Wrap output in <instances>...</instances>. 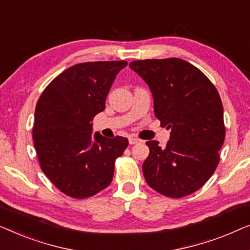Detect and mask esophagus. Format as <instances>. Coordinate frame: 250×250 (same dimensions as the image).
<instances>
[{
	"instance_id": "obj_1",
	"label": "esophagus",
	"mask_w": 250,
	"mask_h": 250,
	"mask_svg": "<svg viewBox=\"0 0 250 250\" xmlns=\"http://www.w3.org/2000/svg\"><path fill=\"white\" fill-rule=\"evenodd\" d=\"M140 142H142V140L138 139V138H135V137H130V138H129L130 145H135V144H138Z\"/></svg>"
}]
</instances>
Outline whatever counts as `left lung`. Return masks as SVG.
I'll return each mask as SVG.
<instances>
[{
	"label": "left lung",
	"instance_id": "1",
	"mask_svg": "<svg viewBox=\"0 0 250 250\" xmlns=\"http://www.w3.org/2000/svg\"><path fill=\"white\" fill-rule=\"evenodd\" d=\"M154 98L161 125L171 129L165 148L149 140L144 177L154 190L181 198L202 188L220 162L226 138L223 106L219 91L198 68L177 58L130 62Z\"/></svg>",
	"mask_w": 250,
	"mask_h": 250
}]
</instances>
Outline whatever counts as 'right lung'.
<instances>
[{"mask_svg":"<svg viewBox=\"0 0 250 250\" xmlns=\"http://www.w3.org/2000/svg\"><path fill=\"white\" fill-rule=\"evenodd\" d=\"M126 61L72 65L48 83L35 111L34 146L42 171L72 198H87L110 186L114 163L128 147L121 136H91L93 119L105 108L115 77Z\"/></svg>","mask_w":250,"mask_h":250,"instance_id":"add662e5","label":"right lung"}]
</instances>
